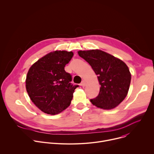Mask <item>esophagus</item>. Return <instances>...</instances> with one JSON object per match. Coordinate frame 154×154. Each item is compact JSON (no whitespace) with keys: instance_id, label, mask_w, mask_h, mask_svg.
<instances>
[{"instance_id":"1","label":"esophagus","mask_w":154,"mask_h":154,"mask_svg":"<svg viewBox=\"0 0 154 154\" xmlns=\"http://www.w3.org/2000/svg\"><path fill=\"white\" fill-rule=\"evenodd\" d=\"M80 85L82 86V87H85V85H86V82L85 80H83L82 82V83H80Z\"/></svg>"}]
</instances>
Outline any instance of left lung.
<instances>
[{
  "instance_id": "8db88e82",
  "label": "left lung",
  "mask_w": 154,
  "mask_h": 154,
  "mask_svg": "<svg viewBox=\"0 0 154 154\" xmlns=\"http://www.w3.org/2000/svg\"><path fill=\"white\" fill-rule=\"evenodd\" d=\"M78 54L90 64L100 85L99 95L90 100L93 105L103 109L118 106L127 96L130 85L131 74L127 64L99 49L79 51Z\"/></svg>"
}]
</instances>
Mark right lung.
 I'll list each match as a JSON object with an SVG mask.
<instances>
[{
    "instance_id": "right-lung-1",
    "label": "right lung",
    "mask_w": 154,
    "mask_h": 154,
    "mask_svg": "<svg viewBox=\"0 0 154 154\" xmlns=\"http://www.w3.org/2000/svg\"><path fill=\"white\" fill-rule=\"evenodd\" d=\"M73 55L72 51L51 52L29 69L26 90L31 100L42 112L55 115L70 105L78 85L71 84V75L65 71L64 67Z\"/></svg>"
}]
</instances>
